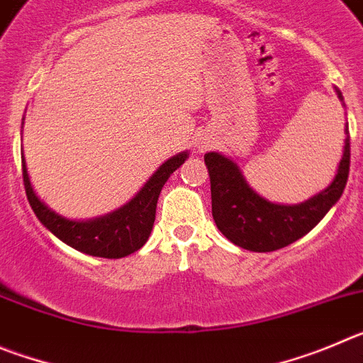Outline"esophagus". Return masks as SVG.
<instances>
[{
	"label": "esophagus",
	"mask_w": 363,
	"mask_h": 363,
	"mask_svg": "<svg viewBox=\"0 0 363 363\" xmlns=\"http://www.w3.org/2000/svg\"><path fill=\"white\" fill-rule=\"evenodd\" d=\"M199 150H204V146H199Z\"/></svg>",
	"instance_id": "obj_1"
}]
</instances>
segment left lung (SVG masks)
Listing matches in <instances>:
<instances>
[{
  "mask_svg": "<svg viewBox=\"0 0 363 363\" xmlns=\"http://www.w3.org/2000/svg\"><path fill=\"white\" fill-rule=\"evenodd\" d=\"M342 99V94L338 92ZM211 182V213L222 235L250 251H275L303 237L325 217L342 197L351 164V141L345 128V146L331 186L296 206L273 204L255 194L238 166L220 153L204 155Z\"/></svg>",
  "mask_w": 363,
  "mask_h": 363,
  "instance_id": "left-lung-1",
  "label": "left lung"
}]
</instances>
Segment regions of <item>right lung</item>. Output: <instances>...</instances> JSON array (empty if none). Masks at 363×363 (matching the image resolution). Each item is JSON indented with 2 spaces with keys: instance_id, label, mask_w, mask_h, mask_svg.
Segmentation results:
<instances>
[{
  "instance_id": "add662e5",
  "label": "right lung",
  "mask_w": 363,
  "mask_h": 363,
  "mask_svg": "<svg viewBox=\"0 0 363 363\" xmlns=\"http://www.w3.org/2000/svg\"><path fill=\"white\" fill-rule=\"evenodd\" d=\"M186 159H188L186 152L168 159L128 204L106 217L96 218V220H68L39 201L30 186L25 157L21 159L23 184H25L27 199L35 217L60 240H63L74 250L92 255V257L121 259V257L141 250L146 244L150 233H152L153 222H155V210H157L159 194H161L162 186Z\"/></svg>"
}]
</instances>
